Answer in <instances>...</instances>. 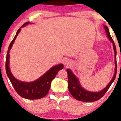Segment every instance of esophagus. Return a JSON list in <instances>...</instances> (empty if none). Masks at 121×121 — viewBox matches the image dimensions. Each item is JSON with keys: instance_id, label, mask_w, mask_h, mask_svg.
I'll use <instances>...</instances> for the list:
<instances>
[{"instance_id": "1", "label": "esophagus", "mask_w": 121, "mask_h": 121, "mask_svg": "<svg viewBox=\"0 0 121 121\" xmlns=\"http://www.w3.org/2000/svg\"><path fill=\"white\" fill-rule=\"evenodd\" d=\"M63 63L65 67H69V66H70L71 64H72V62H71L69 60H68V59H65V60H64Z\"/></svg>"}]
</instances>
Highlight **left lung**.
<instances>
[{
	"label": "left lung",
	"instance_id": "obj_1",
	"mask_svg": "<svg viewBox=\"0 0 121 121\" xmlns=\"http://www.w3.org/2000/svg\"><path fill=\"white\" fill-rule=\"evenodd\" d=\"M104 29H105L106 34L110 39V41L113 44V48L115 52V73H114L113 77L112 78L110 82L107 84V85L105 88L99 91H91L86 90L81 85L80 81L79 79L74 75V74L72 72V71L69 69H67V72L68 73V89L69 92L72 96L74 97L77 100L83 102H92L95 101L99 100L103 96L105 95L107 91L108 90L109 87L111 85L112 82L115 80L116 76L117 73V63H116V48L114 43L113 39H112L111 36L110 35V31L108 27L104 25Z\"/></svg>",
	"mask_w": 121,
	"mask_h": 121
}]
</instances>
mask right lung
<instances>
[{"instance_id": "add662e5", "label": "right lung", "mask_w": 121, "mask_h": 121, "mask_svg": "<svg viewBox=\"0 0 121 121\" xmlns=\"http://www.w3.org/2000/svg\"><path fill=\"white\" fill-rule=\"evenodd\" d=\"M31 24L33 23L30 22L25 23L16 32V35L15 36L12 42L10 44L8 48L7 54H6L5 69L7 76L17 93L23 98L29 99V100H36V99L42 98L46 96L50 89L51 82L55 78L58 71L63 68L64 66L63 64H59L53 66L45 73L36 80H34V82H26L17 80L13 75L9 66L10 51L14 44L15 40L16 39V38L20 32L21 28L27 25Z\"/></svg>"}]
</instances>
